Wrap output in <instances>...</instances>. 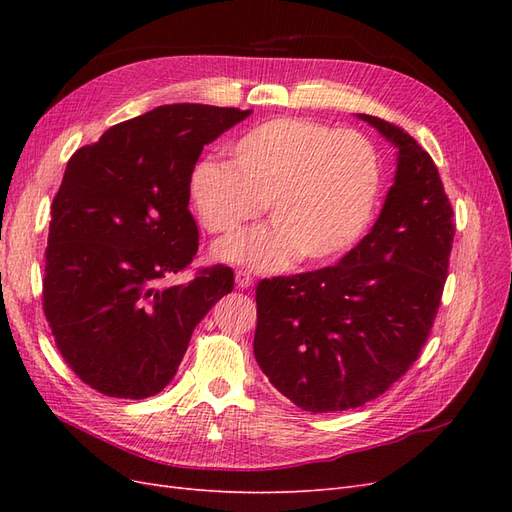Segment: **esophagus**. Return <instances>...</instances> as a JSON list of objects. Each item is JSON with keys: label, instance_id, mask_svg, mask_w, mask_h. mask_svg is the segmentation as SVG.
I'll return each mask as SVG.
<instances>
[{"label": "esophagus", "instance_id": "1", "mask_svg": "<svg viewBox=\"0 0 512 512\" xmlns=\"http://www.w3.org/2000/svg\"><path fill=\"white\" fill-rule=\"evenodd\" d=\"M235 282H237L239 288H250V286H254V277H252L250 273H247V271L239 269V271L235 273Z\"/></svg>", "mask_w": 512, "mask_h": 512}]
</instances>
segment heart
<instances>
[{
  "label": "heart",
  "mask_w": 512,
  "mask_h": 512,
  "mask_svg": "<svg viewBox=\"0 0 512 512\" xmlns=\"http://www.w3.org/2000/svg\"><path fill=\"white\" fill-rule=\"evenodd\" d=\"M382 170L376 147L359 132L277 117L232 145V162L205 158L190 194L211 235H230L269 205L271 226L222 241L215 256L262 271L320 265L344 254L374 215Z\"/></svg>",
  "instance_id": "heart-1"
}]
</instances>
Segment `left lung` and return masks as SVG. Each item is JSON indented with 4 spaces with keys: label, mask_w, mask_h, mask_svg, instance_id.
I'll return each mask as SVG.
<instances>
[{
    "label": "left lung",
    "mask_w": 512,
    "mask_h": 512,
    "mask_svg": "<svg viewBox=\"0 0 512 512\" xmlns=\"http://www.w3.org/2000/svg\"><path fill=\"white\" fill-rule=\"evenodd\" d=\"M397 147L378 220L333 267L256 288L254 356L307 412L359 408L406 374L436 320L455 224L438 168L414 138L359 115Z\"/></svg>",
    "instance_id": "obj_1"
}]
</instances>
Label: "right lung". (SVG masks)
<instances>
[{"label": "right lung", "mask_w": 512, "mask_h": 512, "mask_svg": "<svg viewBox=\"0 0 512 512\" xmlns=\"http://www.w3.org/2000/svg\"><path fill=\"white\" fill-rule=\"evenodd\" d=\"M252 111L166 104L108 128L70 158L51 205L42 282L57 350L91 389L145 399L175 378L196 324L232 290L215 265H190L198 228L190 175L203 147Z\"/></svg>", "instance_id": "obj_1"}]
</instances>
